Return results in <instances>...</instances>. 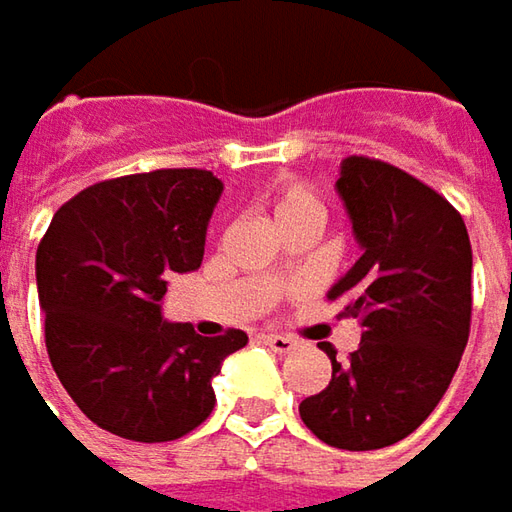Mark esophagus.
Masks as SVG:
<instances>
[{"label":"esophagus","instance_id":"1","mask_svg":"<svg viewBox=\"0 0 512 512\" xmlns=\"http://www.w3.org/2000/svg\"><path fill=\"white\" fill-rule=\"evenodd\" d=\"M262 342H265L270 350H276V353H290V350L296 347V339L279 336V333H267V336H262Z\"/></svg>","mask_w":512,"mask_h":512}]
</instances>
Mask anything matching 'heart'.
Returning a JSON list of instances; mask_svg holds the SVG:
<instances>
[{"label": "heart", "instance_id": "heart-1", "mask_svg": "<svg viewBox=\"0 0 512 512\" xmlns=\"http://www.w3.org/2000/svg\"><path fill=\"white\" fill-rule=\"evenodd\" d=\"M270 210H273V219H276L279 230L293 225L322 227V222H325L322 199L305 185H287L276 190L270 199Z\"/></svg>", "mask_w": 512, "mask_h": 512}]
</instances>
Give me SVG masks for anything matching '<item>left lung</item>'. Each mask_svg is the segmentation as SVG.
<instances>
[{
  "label": "left lung",
  "instance_id": "left-lung-1",
  "mask_svg": "<svg viewBox=\"0 0 512 512\" xmlns=\"http://www.w3.org/2000/svg\"><path fill=\"white\" fill-rule=\"evenodd\" d=\"M359 262L330 287L362 322L347 362L299 404L313 436L339 450L402 442L436 410L462 362L473 310V250L462 213L416 176L347 156L336 182Z\"/></svg>",
  "mask_w": 512,
  "mask_h": 512
}]
</instances>
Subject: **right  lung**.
<instances>
[{
    "instance_id": "add662e5",
    "label": "right lung",
    "mask_w": 512,
    "mask_h": 512,
    "mask_svg": "<svg viewBox=\"0 0 512 512\" xmlns=\"http://www.w3.org/2000/svg\"><path fill=\"white\" fill-rule=\"evenodd\" d=\"M222 182L168 168L85 187L53 213L36 250L45 344L90 422L130 442H173L216 404L213 376L242 330L199 336L162 319L173 273L202 265Z\"/></svg>"
}]
</instances>
